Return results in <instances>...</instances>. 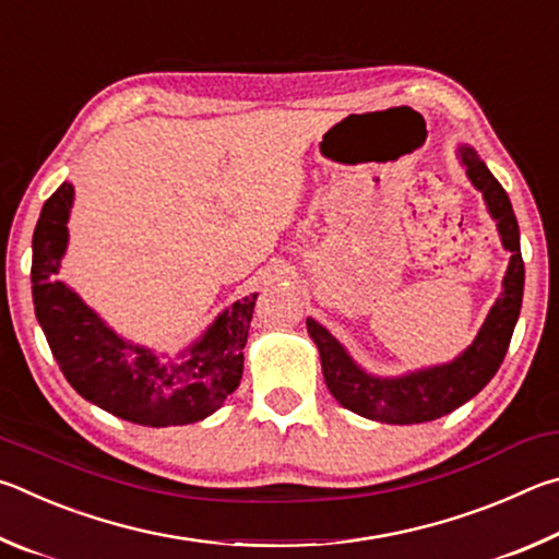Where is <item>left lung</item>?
<instances>
[{"mask_svg": "<svg viewBox=\"0 0 559 559\" xmlns=\"http://www.w3.org/2000/svg\"><path fill=\"white\" fill-rule=\"evenodd\" d=\"M459 153L471 182L484 192L488 212L498 222L500 239L510 251L503 293L490 308L484 328L466 353L449 365L382 380V377L359 370L343 345L323 325L308 318V333L318 345L330 394L345 409L367 416V419L384 424H421L451 414L493 380L508 353L510 337H513L525 283V263L520 257V229L513 204H510L506 189L484 165V159H478L471 147H461Z\"/></svg>", "mask_w": 559, "mask_h": 559, "instance_id": "8db88e82", "label": "left lung"}]
</instances>
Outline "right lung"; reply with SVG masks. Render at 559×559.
<instances>
[{
	"instance_id": "right-lung-1",
	"label": "right lung",
	"mask_w": 559,
	"mask_h": 559,
	"mask_svg": "<svg viewBox=\"0 0 559 559\" xmlns=\"http://www.w3.org/2000/svg\"><path fill=\"white\" fill-rule=\"evenodd\" d=\"M71 202L73 187L63 182L44 202L32 241L36 320L66 380L83 400L143 427H177L214 414L241 382L257 296L236 300L177 359L126 343L56 278Z\"/></svg>"
}]
</instances>
